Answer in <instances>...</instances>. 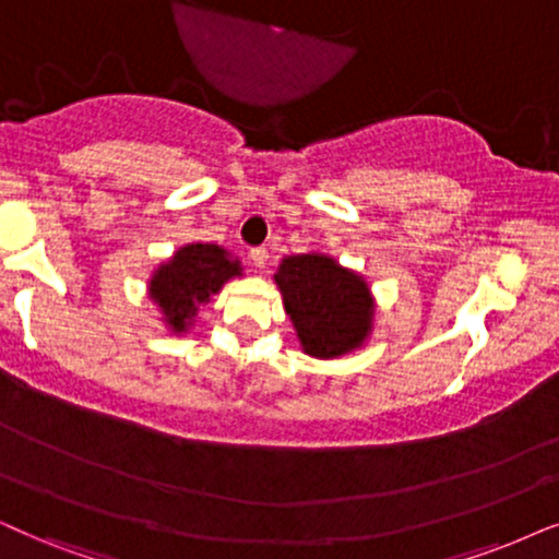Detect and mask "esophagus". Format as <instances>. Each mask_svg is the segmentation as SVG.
<instances>
[{"instance_id": "1", "label": "esophagus", "mask_w": 559, "mask_h": 559, "mask_svg": "<svg viewBox=\"0 0 559 559\" xmlns=\"http://www.w3.org/2000/svg\"><path fill=\"white\" fill-rule=\"evenodd\" d=\"M249 259H251V264L257 266V270H264L266 259H270V251H266L264 246H257V249L249 251Z\"/></svg>"}]
</instances>
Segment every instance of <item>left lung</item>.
<instances>
[{
	"instance_id": "8db88e82",
	"label": "left lung",
	"mask_w": 559,
	"mask_h": 559,
	"mask_svg": "<svg viewBox=\"0 0 559 559\" xmlns=\"http://www.w3.org/2000/svg\"><path fill=\"white\" fill-rule=\"evenodd\" d=\"M277 282L302 352L333 359L359 349L372 333L374 300L357 272L325 253L282 259Z\"/></svg>"
}]
</instances>
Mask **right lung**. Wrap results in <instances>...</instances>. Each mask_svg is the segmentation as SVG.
Here are the masks:
<instances>
[{"label":"right lung","instance_id":"1","mask_svg":"<svg viewBox=\"0 0 559 559\" xmlns=\"http://www.w3.org/2000/svg\"><path fill=\"white\" fill-rule=\"evenodd\" d=\"M241 277V262L223 246L187 243L151 274L148 295L174 333L190 329L200 306L221 293L228 280Z\"/></svg>","mask_w":559,"mask_h":559}]
</instances>
